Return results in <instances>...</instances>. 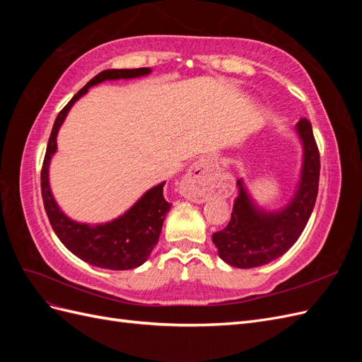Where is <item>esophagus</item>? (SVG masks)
Here are the masks:
<instances>
[{"instance_id": "34e87169", "label": "esophagus", "mask_w": 362, "mask_h": 362, "mask_svg": "<svg viewBox=\"0 0 362 362\" xmlns=\"http://www.w3.org/2000/svg\"><path fill=\"white\" fill-rule=\"evenodd\" d=\"M214 163L210 158H201L193 163L182 180V189L190 201L204 202L205 187L213 181Z\"/></svg>"}]
</instances>
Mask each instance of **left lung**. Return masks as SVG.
I'll return each mask as SVG.
<instances>
[{"label": "left lung", "mask_w": 362, "mask_h": 362, "mask_svg": "<svg viewBox=\"0 0 362 362\" xmlns=\"http://www.w3.org/2000/svg\"><path fill=\"white\" fill-rule=\"evenodd\" d=\"M296 129L303 145V166L299 187L286 208L275 213L259 210L250 201L242 180L237 181L238 194L231 221L213 234L218 257L229 266L252 269L279 258L298 242L310 221L319 193L320 154L310 120L302 117Z\"/></svg>", "instance_id": "1"}]
</instances>
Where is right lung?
I'll use <instances>...</instances> for the list:
<instances>
[{"label":"right lung","instance_id":"right-lung-1","mask_svg":"<svg viewBox=\"0 0 362 362\" xmlns=\"http://www.w3.org/2000/svg\"><path fill=\"white\" fill-rule=\"evenodd\" d=\"M149 72V68L107 69L93 76L81 90L74 95L72 100L59 113L56 122H54L45 158H43L42 164L40 187L43 206H45L54 233L74 255L101 269L128 270L141 266L148 259L152 249L158 243L164 217H166L172 205L164 199V182L148 190L125 214L115 218L113 222L90 226L74 222L60 211L49 189V161L54 152L57 151V133L64 117H66L75 101H78L84 93H87L89 87L105 80L136 78V76L148 75Z\"/></svg>","mask_w":362,"mask_h":362}]
</instances>
